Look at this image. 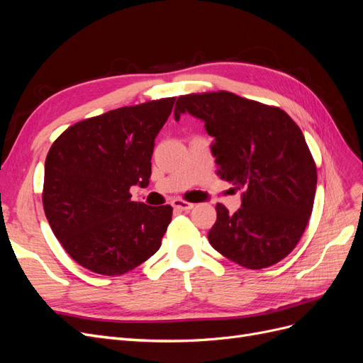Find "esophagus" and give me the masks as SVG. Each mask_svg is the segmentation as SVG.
<instances>
[{
	"label": "esophagus",
	"mask_w": 363,
	"mask_h": 363,
	"mask_svg": "<svg viewBox=\"0 0 363 363\" xmlns=\"http://www.w3.org/2000/svg\"><path fill=\"white\" fill-rule=\"evenodd\" d=\"M172 206L174 208H177V211H191V208H194V203H189V201H184L182 199H175L172 201Z\"/></svg>",
	"instance_id": "1"
}]
</instances>
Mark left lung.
Returning a JSON list of instances; mask_svg holds the SVG:
<instances>
[{"instance_id": "8db88e82", "label": "left lung", "mask_w": 363, "mask_h": 363, "mask_svg": "<svg viewBox=\"0 0 363 363\" xmlns=\"http://www.w3.org/2000/svg\"><path fill=\"white\" fill-rule=\"evenodd\" d=\"M204 121L216 174L245 189L235 213L216 204L208 242L248 269L276 265L300 242L312 215L316 164L303 131L280 107L227 91L180 95L174 108Z\"/></svg>"}]
</instances>
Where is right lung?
I'll return each instance as SVG.
<instances>
[{"label": "right lung", "mask_w": 363, "mask_h": 363, "mask_svg": "<svg viewBox=\"0 0 363 363\" xmlns=\"http://www.w3.org/2000/svg\"><path fill=\"white\" fill-rule=\"evenodd\" d=\"M175 96L115 108L79 121L52 142L42 203L54 236L80 267L121 276L162 245L172 207L131 201L145 188L159 130Z\"/></svg>", "instance_id": "1"}]
</instances>
